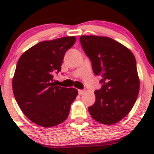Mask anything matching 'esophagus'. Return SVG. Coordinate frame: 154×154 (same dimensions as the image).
I'll return each mask as SVG.
<instances>
[{"label":"esophagus","mask_w":154,"mask_h":154,"mask_svg":"<svg viewBox=\"0 0 154 154\" xmlns=\"http://www.w3.org/2000/svg\"><path fill=\"white\" fill-rule=\"evenodd\" d=\"M84 93H85V91L82 90V89H79V95H82V94Z\"/></svg>","instance_id":"esophagus-1"}]
</instances>
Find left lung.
I'll return each mask as SVG.
<instances>
[{
	"label": "left lung",
	"instance_id": "left-lung-1",
	"mask_svg": "<svg viewBox=\"0 0 154 154\" xmlns=\"http://www.w3.org/2000/svg\"><path fill=\"white\" fill-rule=\"evenodd\" d=\"M82 47L91 60L95 75H101V89L89 107L92 119L105 125L118 123L137 101L140 79L135 57L129 48L109 37L82 35Z\"/></svg>",
	"mask_w": 154,
	"mask_h": 154
}]
</instances>
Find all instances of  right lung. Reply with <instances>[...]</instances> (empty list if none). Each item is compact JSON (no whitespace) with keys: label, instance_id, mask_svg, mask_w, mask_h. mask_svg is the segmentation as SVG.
I'll list each match as a JSON object with an SVG mask.
<instances>
[{"label":"right lung","instance_id":"add662e5","mask_svg":"<svg viewBox=\"0 0 154 154\" xmlns=\"http://www.w3.org/2000/svg\"><path fill=\"white\" fill-rule=\"evenodd\" d=\"M75 42V36L43 41L19 58L12 79L14 96L23 113L35 124L52 127L67 119L78 90L55 85L52 80Z\"/></svg>","mask_w":154,"mask_h":154}]
</instances>
